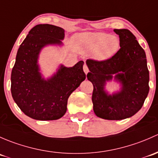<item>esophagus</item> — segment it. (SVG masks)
I'll return each mask as SVG.
<instances>
[{
	"label": "esophagus",
	"instance_id": "esophagus-1",
	"mask_svg": "<svg viewBox=\"0 0 158 158\" xmlns=\"http://www.w3.org/2000/svg\"><path fill=\"white\" fill-rule=\"evenodd\" d=\"M83 69H84V73H85L86 74H87V73L89 72V69H88V68H87V65H84V68H83Z\"/></svg>",
	"mask_w": 158,
	"mask_h": 158
}]
</instances>
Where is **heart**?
Wrapping results in <instances>:
<instances>
[{
	"label": "heart",
	"instance_id": "1",
	"mask_svg": "<svg viewBox=\"0 0 158 158\" xmlns=\"http://www.w3.org/2000/svg\"><path fill=\"white\" fill-rule=\"evenodd\" d=\"M75 48L80 52H92L94 59L106 61L113 58L120 48V40L106 32H82L74 36Z\"/></svg>",
	"mask_w": 158,
	"mask_h": 158
}]
</instances>
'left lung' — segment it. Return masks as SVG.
I'll list each match as a JSON object with an SVG mask.
<instances>
[{
    "label": "left lung",
    "instance_id": "left-lung-1",
    "mask_svg": "<svg viewBox=\"0 0 158 158\" xmlns=\"http://www.w3.org/2000/svg\"><path fill=\"white\" fill-rule=\"evenodd\" d=\"M120 40V49L106 61L87 59V79L94 85L92 102L96 115L108 120L129 118L141 110L149 92V71L144 49L127 29L114 30ZM113 79L120 90L110 94L105 84Z\"/></svg>",
    "mask_w": 158,
    "mask_h": 158
}]
</instances>
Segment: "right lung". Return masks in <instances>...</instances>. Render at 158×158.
<instances>
[{
  "instance_id": "obj_1",
  "label": "right lung",
  "mask_w": 158,
  "mask_h": 158,
  "mask_svg": "<svg viewBox=\"0 0 158 158\" xmlns=\"http://www.w3.org/2000/svg\"><path fill=\"white\" fill-rule=\"evenodd\" d=\"M64 30L50 24H39L19 45L11 72V94L25 115L47 121L61 118L67 111L68 99L86 78L84 61L73 67L61 64L45 79L38 64L41 50L47 45H62Z\"/></svg>"
}]
</instances>
